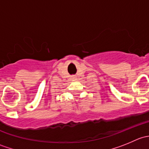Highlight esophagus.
Returning <instances> with one entry per match:
<instances>
[{"instance_id": "obj_1", "label": "esophagus", "mask_w": 149, "mask_h": 149, "mask_svg": "<svg viewBox=\"0 0 149 149\" xmlns=\"http://www.w3.org/2000/svg\"><path fill=\"white\" fill-rule=\"evenodd\" d=\"M76 79V76H73L70 77V79H71V80H74V79Z\"/></svg>"}]
</instances>
